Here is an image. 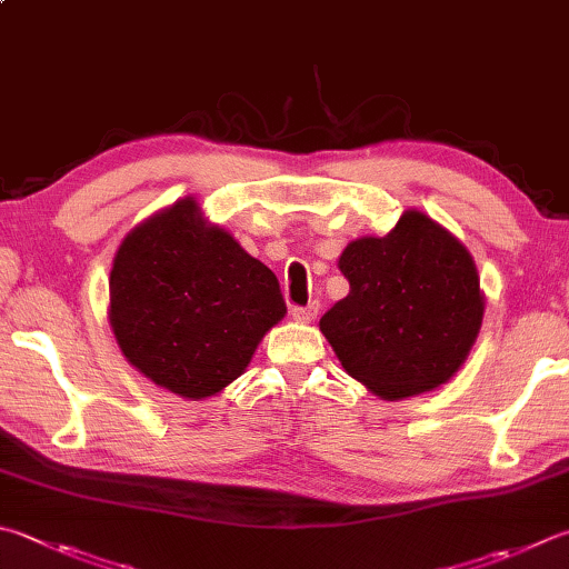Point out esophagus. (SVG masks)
<instances>
[{
  "instance_id": "34e87169",
  "label": "esophagus",
  "mask_w": 569,
  "mask_h": 569,
  "mask_svg": "<svg viewBox=\"0 0 569 569\" xmlns=\"http://www.w3.org/2000/svg\"><path fill=\"white\" fill-rule=\"evenodd\" d=\"M317 305L312 302V305H307V307H292V317L297 319V321H305V325H307V321H312L315 317H317Z\"/></svg>"
}]
</instances>
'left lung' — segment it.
I'll return each mask as SVG.
<instances>
[{"label":"left lung","mask_w":569,"mask_h":569,"mask_svg":"<svg viewBox=\"0 0 569 569\" xmlns=\"http://www.w3.org/2000/svg\"><path fill=\"white\" fill-rule=\"evenodd\" d=\"M339 270L349 295L319 329L353 379L383 399H406L453 377L483 321L463 244L409 210L386 238L349 242Z\"/></svg>","instance_id":"8db88e82"}]
</instances>
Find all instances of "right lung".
Here are the masks:
<instances>
[{"label":"right lung","instance_id":"1","mask_svg":"<svg viewBox=\"0 0 569 569\" xmlns=\"http://www.w3.org/2000/svg\"><path fill=\"white\" fill-rule=\"evenodd\" d=\"M109 295L126 359L186 399H208L238 379L287 312L270 267L208 228L190 198L126 234Z\"/></svg>","mask_w":569,"mask_h":569}]
</instances>
